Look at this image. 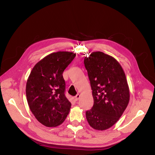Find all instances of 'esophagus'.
Masks as SVG:
<instances>
[{
  "label": "esophagus",
  "instance_id": "obj_1",
  "mask_svg": "<svg viewBox=\"0 0 155 155\" xmlns=\"http://www.w3.org/2000/svg\"><path fill=\"white\" fill-rule=\"evenodd\" d=\"M79 97H80V95H79V94H78L76 96H74V100L78 101L79 99Z\"/></svg>",
  "mask_w": 155,
  "mask_h": 155
}]
</instances>
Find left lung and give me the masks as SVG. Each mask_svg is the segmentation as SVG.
I'll list each match as a JSON object with an SVG mask.
<instances>
[{
  "mask_svg": "<svg viewBox=\"0 0 155 155\" xmlns=\"http://www.w3.org/2000/svg\"><path fill=\"white\" fill-rule=\"evenodd\" d=\"M92 91L94 105L86 112L93 129L104 130L113 126L127 107L129 88L119 62L101 51H93L84 59Z\"/></svg>",
  "mask_w": 155,
  "mask_h": 155,
  "instance_id": "1",
  "label": "left lung"
}]
</instances>
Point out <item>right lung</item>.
<instances>
[{"label":"right lung","instance_id":"right-lung-1","mask_svg":"<svg viewBox=\"0 0 155 155\" xmlns=\"http://www.w3.org/2000/svg\"><path fill=\"white\" fill-rule=\"evenodd\" d=\"M75 57L70 51L51 53L35 65L28 78V104L35 118L48 127L61 124L70 112L71 103L64 96L63 73Z\"/></svg>","mask_w":155,"mask_h":155}]
</instances>
